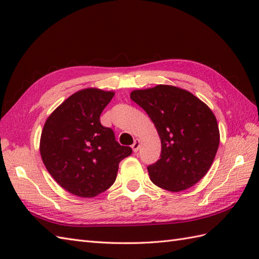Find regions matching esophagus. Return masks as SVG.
I'll return each instance as SVG.
<instances>
[{
    "mask_svg": "<svg viewBox=\"0 0 259 259\" xmlns=\"http://www.w3.org/2000/svg\"><path fill=\"white\" fill-rule=\"evenodd\" d=\"M139 148H140V140H139V139H136L135 142H134V145H133V150H134V152H138Z\"/></svg>",
    "mask_w": 259,
    "mask_h": 259,
    "instance_id": "34e87169",
    "label": "esophagus"
}]
</instances>
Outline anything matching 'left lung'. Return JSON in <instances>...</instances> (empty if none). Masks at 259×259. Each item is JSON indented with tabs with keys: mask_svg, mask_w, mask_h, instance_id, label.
Segmentation results:
<instances>
[{
	"mask_svg": "<svg viewBox=\"0 0 259 259\" xmlns=\"http://www.w3.org/2000/svg\"><path fill=\"white\" fill-rule=\"evenodd\" d=\"M130 98L149 115L161 140L160 159L147 167L150 180L176 192L195 186L211 167L221 140L211 110L174 85L134 90Z\"/></svg>",
	"mask_w": 259,
	"mask_h": 259,
	"instance_id": "obj_1",
	"label": "left lung"
}]
</instances>
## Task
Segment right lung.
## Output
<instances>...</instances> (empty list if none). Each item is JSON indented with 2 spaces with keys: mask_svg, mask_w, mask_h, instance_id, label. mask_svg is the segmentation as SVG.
Wrapping results in <instances>:
<instances>
[{
  "mask_svg": "<svg viewBox=\"0 0 259 259\" xmlns=\"http://www.w3.org/2000/svg\"><path fill=\"white\" fill-rule=\"evenodd\" d=\"M112 91L88 88L70 96L49 115L40 153L53 179L70 194L91 198L106 191L117 178L119 162L133 152L115 141L100 114Z\"/></svg>",
  "mask_w": 259,
  "mask_h": 259,
  "instance_id": "1",
  "label": "right lung"
}]
</instances>
